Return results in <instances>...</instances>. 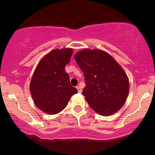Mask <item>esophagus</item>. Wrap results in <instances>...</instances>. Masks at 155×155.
I'll return each mask as SVG.
<instances>
[{
    "label": "esophagus",
    "mask_w": 155,
    "mask_h": 155,
    "mask_svg": "<svg viewBox=\"0 0 155 155\" xmlns=\"http://www.w3.org/2000/svg\"><path fill=\"white\" fill-rule=\"evenodd\" d=\"M76 89H77L78 92H81V87L79 86V85H78V86H76Z\"/></svg>",
    "instance_id": "1"
}]
</instances>
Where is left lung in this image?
<instances>
[{
	"mask_svg": "<svg viewBox=\"0 0 155 155\" xmlns=\"http://www.w3.org/2000/svg\"><path fill=\"white\" fill-rule=\"evenodd\" d=\"M74 58L84 75L82 94L90 107L106 117L118 111L130 89L128 77L120 64L101 49H82Z\"/></svg>",
	"mask_w": 155,
	"mask_h": 155,
	"instance_id": "8db88e82",
	"label": "left lung"
}]
</instances>
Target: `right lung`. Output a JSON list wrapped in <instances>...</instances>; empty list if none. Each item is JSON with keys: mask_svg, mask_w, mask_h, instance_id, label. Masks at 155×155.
I'll use <instances>...</instances> for the list:
<instances>
[{"mask_svg": "<svg viewBox=\"0 0 155 155\" xmlns=\"http://www.w3.org/2000/svg\"><path fill=\"white\" fill-rule=\"evenodd\" d=\"M71 48L54 49L39 61L30 84L35 106L48 114H56L66 107L78 91L71 84L65 67L70 62Z\"/></svg>", "mask_w": 155, "mask_h": 155, "instance_id": "right-lung-1", "label": "right lung"}]
</instances>
